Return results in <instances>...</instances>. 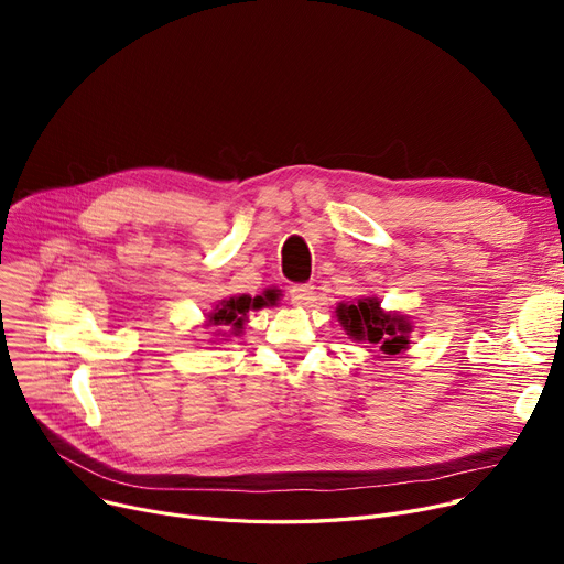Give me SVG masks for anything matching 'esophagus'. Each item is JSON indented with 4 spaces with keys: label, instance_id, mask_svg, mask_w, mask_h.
Returning <instances> with one entry per match:
<instances>
[{
    "label": "esophagus",
    "instance_id": "1",
    "mask_svg": "<svg viewBox=\"0 0 564 564\" xmlns=\"http://www.w3.org/2000/svg\"><path fill=\"white\" fill-rule=\"evenodd\" d=\"M313 294H315V288L313 285H294L290 290V302L297 306V308H311L313 304Z\"/></svg>",
    "mask_w": 564,
    "mask_h": 564
}]
</instances>
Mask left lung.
I'll list each match as a JSON object with an SVG mask.
<instances>
[{"mask_svg": "<svg viewBox=\"0 0 564 564\" xmlns=\"http://www.w3.org/2000/svg\"><path fill=\"white\" fill-rule=\"evenodd\" d=\"M336 317L351 340L366 343V347H377L381 354H387L379 359H395L411 345V317L400 311H383L375 294L359 297L351 304H338Z\"/></svg>", "mask_w": 564, "mask_h": 564, "instance_id": "8db88e82", "label": "left lung"}]
</instances>
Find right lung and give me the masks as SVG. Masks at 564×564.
I'll use <instances>...</instances> for the list:
<instances>
[{
	"label": "right lung",
	"instance_id": "right-lung-1",
	"mask_svg": "<svg viewBox=\"0 0 564 564\" xmlns=\"http://www.w3.org/2000/svg\"><path fill=\"white\" fill-rule=\"evenodd\" d=\"M274 302L276 294L272 290L258 294V297H251V294H232V297H226L219 304H215L210 313H205V327H219V334L226 338L240 336L245 329V322L249 319V313L260 311L264 306H274Z\"/></svg>",
	"mask_w": 564,
	"mask_h": 564
}]
</instances>
